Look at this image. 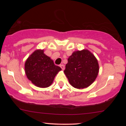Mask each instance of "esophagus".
<instances>
[{
    "instance_id": "obj_1",
    "label": "esophagus",
    "mask_w": 126,
    "mask_h": 126,
    "mask_svg": "<svg viewBox=\"0 0 126 126\" xmlns=\"http://www.w3.org/2000/svg\"><path fill=\"white\" fill-rule=\"evenodd\" d=\"M60 67L62 68V70H64V64H60Z\"/></svg>"
}]
</instances>
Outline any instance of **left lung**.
Segmentation results:
<instances>
[{"label": "left lung", "instance_id": "left-lung-1", "mask_svg": "<svg viewBox=\"0 0 126 126\" xmlns=\"http://www.w3.org/2000/svg\"><path fill=\"white\" fill-rule=\"evenodd\" d=\"M67 62L64 73L73 87L83 89L95 81L99 72V64L90 51L87 49L75 51Z\"/></svg>", "mask_w": 126, "mask_h": 126}]
</instances>
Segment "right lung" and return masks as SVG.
<instances>
[{
  "instance_id": "right-lung-1",
  "label": "right lung",
  "mask_w": 126,
  "mask_h": 126,
  "mask_svg": "<svg viewBox=\"0 0 126 126\" xmlns=\"http://www.w3.org/2000/svg\"><path fill=\"white\" fill-rule=\"evenodd\" d=\"M62 69L54 64L53 60L38 49L33 52L25 63L26 76L39 88H47L53 83L55 76Z\"/></svg>"
}]
</instances>
